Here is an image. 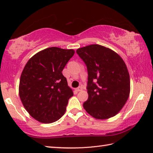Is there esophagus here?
<instances>
[{"label": "esophagus", "instance_id": "1", "mask_svg": "<svg viewBox=\"0 0 153 153\" xmlns=\"http://www.w3.org/2000/svg\"><path fill=\"white\" fill-rule=\"evenodd\" d=\"M76 90L77 92H80V91H82V86H79V87H78L76 89Z\"/></svg>", "mask_w": 153, "mask_h": 153}]
</instances>
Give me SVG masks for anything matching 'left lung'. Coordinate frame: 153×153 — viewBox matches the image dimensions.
Segmentation results:
<instances>
[{
	"mask_svg": "<svg viewBox=\"0 0 153 153\" xmlns=\"http://www.w3.org/2000/svg\"><path fill=\"white\" fill-rule=\"evenodd\" d=\"M76 53L86 64L88 98L84 109L93 117L105 120L120 112L128 99L130 80L126 65L111 49L98 45L78 48Z\"/></svg>",
	"mask_w": 153,
	"mask_h": 153,
	"instance_id": "8db88e82",
	"label": "left lung"
}]
</instances>
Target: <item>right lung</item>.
<instances>
[{
	"mask_svg": "<svg viewBox=\"0 0 153 153\" xmlns=\"http://www.w3.org/2000/svg\"><path fill=\"white\" fill-rule=\"evenodd\" d=\"M74 53L73 49L48 48L25 65L20 77L19 97L30 115L40 122H55L65 112L74 92L62 71Z\"/></svg>",
	"mask_w": 153,
	"mask_h": 153,
	"instance_id": "obj_1",
	"label": "right lung"
}]
</instances>
